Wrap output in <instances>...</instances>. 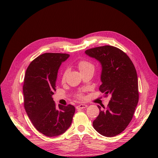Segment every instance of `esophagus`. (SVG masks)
<instances>
[{"instance_id": "obj_1", "label": "esophagus", "mask_w": 158, "mask_h": 158, "mask_svg": "<svg viewBox=\"0 0 158 158\" xmlns=\"http://www.w3.org/2000/svg\"><path fill=\"white\" fill-rule=\"evenodd\" d=\"M87 106H88L87 105H85V104H80V105H78V106H76V109H82L86 108Z\"/></svg>"}]
</instances>
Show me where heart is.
Returning a JSON list of instances; mask_svg holds the SVG:
<instances>
[{
    "label": "heart",
    "instance_id": "obj_1",
    "mask_svg": "<svg viewBox=\"0 0 158 158\" xmlns=\"http://www.w3.org/2000/svg\"><path fill=\"white\" fill-rule=\"evenodd\" d=\"M78 67L80 70V71L81 72V73H83V72L84 71H86V70H90V69H93L94 70V64L90 63L89 61L88 60H81L78 62ZM67 70H64L63 72V74H62V76H61V81L62 82H64L65 80H66V75H67ZM78 98L80 99H82L84 98V96L82 94H78Z\"/></svg>",
    "mask_w": 158,
    "mask_h": 158
}]
</instances>
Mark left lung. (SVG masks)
Returning <instances> with one entry per match:
<instances>
[{
	"instance_id": "obj_1",
	"label": "left lung",
	"mask_w": 158,
	"mask_h": 158,
	"mask_svg": "<svg viewBox=\"0 0 158 158\" xmlns=\"http://www.w3.org/2000/svg\"><path fill=\"white\" fill-rule=\"evenodd\" d=\"M85 52L102 64L100 92L106 96L111 95L106 109L98 106L99 114L93 122L94 128L103 136H117L129 125L138 102L136 69L125 52L115 47H94Z\"/></svg>"
}]
</instances>
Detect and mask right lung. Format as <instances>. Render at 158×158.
I'll return each instance as SVG.
<instances>
[{
	"label": "right lung",
	"mask_w": 158,
	"mask_h": 158,
	"mask_svg": "<svg viewBox=\"0 0 158 158\" xmlns=\"http://www.w3.org/2000/svg\"><path fill=\"white\" fill-rule=\"evenodd\" d=\"M70 55L46 52L37 56L26 70L23 80V105L37 130L48 137L64 133L70 126L75 112L72 105L58 107L52 95L62 62Z\"/></svg>",
	"instance_id": "1"
}]
</instances>
